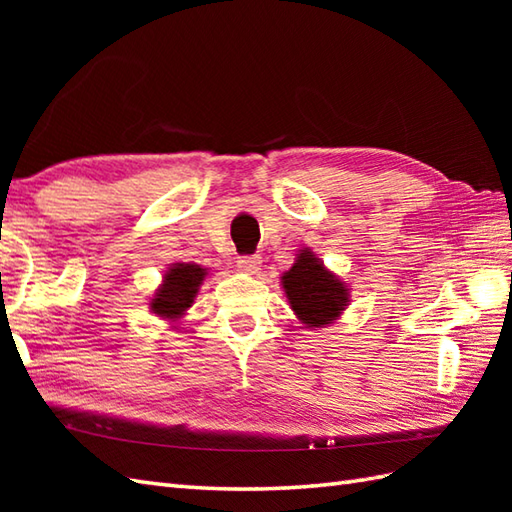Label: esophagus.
I'll return each instance as SVG.
<instances>
[{
  "label": "esophagus",
  "mask_w": 512,
  "mask_h": 512,
  "mask_svg": "<svg viewBox=\"0 0 512 512\" xmlns=\"http://www.w3.org/2000/svg\"><path fill=\"white\" fill-rule=\"evenodd\" d=\"M237 266L246 270V273H257L259 266H262V257H259V255H239Z\"/></svg>",
  "instance_id": "1"
}]
</instances>
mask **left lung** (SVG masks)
<instances>
[{"instance_id":"8db88e82","label":"left lung","mask_w":512,"mask_h":512,"mask_svg":"<svg viewBox=\"0 0 512 512\" xmlns=\"http://www.w3.org/2000/svg\"><path fill=\"white\" fill-rule=\"evenodd\" d=\"M290 308L308 328H323L347 306V288L310 250H303L295 266L281 277Z\"/></svg>"}]
</instances>
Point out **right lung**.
Returning <instances> with one entry per match:
<instances>
[{
    "instance_id": "add662e5",
    "label": "right lung",
    "mask_w": 512,
    "mask_h": 512,
    "mask_svg": "<svg viewBox=\"0 0 512 512\" xmlns=\"http://www.w3.org/2000/svg\"><path fill=\"white\" fill-rule=\"evenodd\" d=\"M206 270L195 264H173L165 275V284L160 286L156 297L151 299V310L158 317L178 319L184 310L191 308L193 297L204 281Z\"/></svg>"
}]
</instances>
